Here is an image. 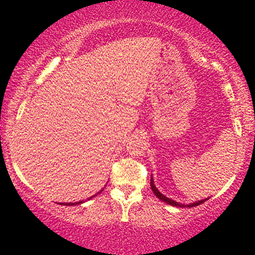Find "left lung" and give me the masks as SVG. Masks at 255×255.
<instances>
[{
  "label": "left lung",
  "instance_id": "1",
  "mask_svg": "<svg viewBox=\"0 0 255 255\" xmlns=\"http://www.w3.org/2000/svg\"><path fill=\"white\" fill-rule=\"evenodd\" d=\"M151 189H152V192L154 193V195H156V197H157L158 199H160V200H162V201H164V203L169 204V205H172V206H178V207H183V206H184L183 204H178V203H176V201H174V200H171V199L164 197V195H163L162 193H159V191H158V189L156 188V186H154L153 180H152V178H151ZM206 200H207V199H204V200H200V201H198V203H194V204L186 205V206H188V207L198 206V205L205 203V201H206Z\"/></svg>",
  "mask_w": 255,
  "mask_h": 255
}]
</instances>
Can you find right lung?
Masks as SVG:
<instances>
[{
  "label": "right lung",
  "instance_id": "add662e5",
  "mask_svg": "<svg viewBox=\"0 0 255 255\" xmlns=\"http://www.w3.org/2000/svg\"><path fill=\"white\" fill-rule=\"evenodd\" d=\"M102 192V191H101ZM99 192V193H101ZM83 203V201H79V203H69V204H62V205H77V204H81Z\"/></svg>",
  "mask_w": 255,
  "mask_h": 255
}]
</instances>
